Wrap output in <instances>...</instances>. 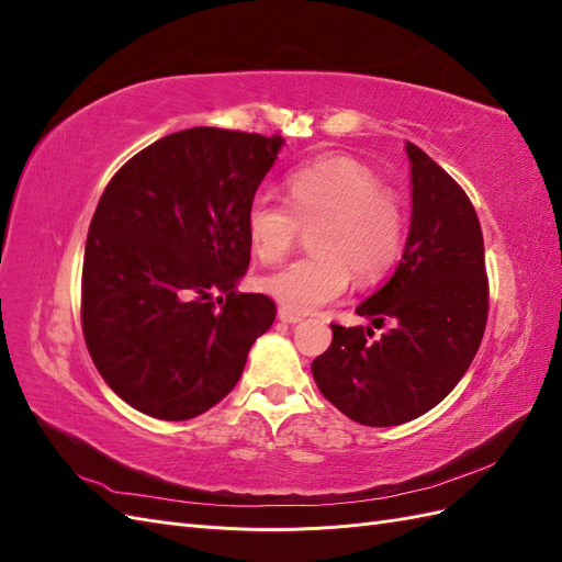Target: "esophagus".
I'll return each mask as SVG.
<instances>
[{
  "instance_id": "obj_1",
  "label": "esophagus",
  "mask_w": 562,
  "mask_h": 562,
  "mask_svg": "<svg viewBox=\"0 0 562 562\" xmlns=\"http://www.w3.org/2000/svg\"><path fill=\"white\" fill-rule=\"evenodd\" d=\"M279 321H283V323H300V321H302V316H300V314H295V312H291V310L281 307V310H279Z\"/></svg>"
}]
</instances>
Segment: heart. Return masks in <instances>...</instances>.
Here are the masks:
<instances>
[{
    "mask_svg": "<svg viewBox=\"0 0 562 562\" xmlns=\"http://www.w3.org/2000/svg\"><path fill=\"white\" fill-rule=\"evenodd\" d=\"M288 206L258 194L246 211L250 250L267 265L281 262L310 229V250L293 265L262 279L285 310L312 312L342 297L351 274L375 283L403 250L405 213L401 199L380 187L368 166L349 157H326L297 168L285 180Z\"/></svg>",
    "mask_w": 562,
    "mask_h": 562,
    "instance_id": "heart-1",
    "label": "heart"
}]
</instances>
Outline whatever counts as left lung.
I'll return each instance as SVG.
<instances>
[{
    "instance_id": "8db88e82",
    "label": "left lung",
    "mask_w": 562,
    "mask_h": 562,
    "mask_svg": "<svg viewBox=\"0 0 562 562\" xmlns=\"http://www.w3.org/2000/svg\"><path fill=\"white\" fill-rule=\"evenodd\" d=\"M411 232L394 277L356 307L380 328L330 323L333 345L312 363L321 394L366 427H396L443 401L469 370L487 323L485 248L467 192L427 151L405 143Z\"/></svg>"
}]
</instances>
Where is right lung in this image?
I'll use <instances>...</instances> for the list:
<instances>
[{"mask_svg":"<svg viewBox=\"0 0 562 562\" xmlns=\"http://www.w3.org/2000/svg\"><path fill=\"white\" fill-rule=\"evenodd\" d=\"M281 135L196 126L128 159L98 201L81 271V328L119 398L149 417L206 413L239 382L277 304L236 293L246 211Z\"/></svg>","mask_w":562,"mask_h":562,"instance_id":"right-lung-1","label":"right lung"}]
</instances>
